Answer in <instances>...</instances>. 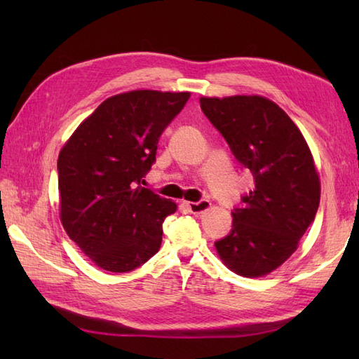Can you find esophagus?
Returning a JSON list of instances; mask_svg holds the SVG:
<instances>
[{"mask_svg":"<svg viewBox=\"0 0 359 359\" xmlns=\"http://www.w3.org/2000/svg\"><path fill=\"white\" fill-rule=\"evenodd\" d=\"M187 207L191 215H201V212L207 211L211 207V203L207 199H202L199 202H187Z\"/></svg>","mask_w":359,"mask_h":359,"instance_id":"obj_1","label":"esophagus"}]
</instances>
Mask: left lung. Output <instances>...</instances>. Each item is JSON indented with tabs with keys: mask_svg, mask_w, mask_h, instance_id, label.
I'll use <instances>...</instances> for the list:
<instances>
[{
	"mask_svg": "<svg viewBox=\"0 0 359 359\" xmlns=\"http://www.w3.org/2000/svg\"><path fill=\"white\" fill-rule=\"evenodd\" d=\"M201 109L255 177L216 250L241 276H264L294 253L315 220L321 187L313 157L293 120L264 97H202Z\"/></svg>",
	"mask_w": 359,
	"mask_h": 359,
	"instance_id": "1",
	"label": "left lung"
}]
</instances>
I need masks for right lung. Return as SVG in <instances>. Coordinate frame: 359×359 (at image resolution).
I'll return each mask as SVG.
<instances>
[{"label": "right lung", "mask_w": 359, "mask_h": 359, "mask_svg": "<svg viewBox=\"0 0 359 359\" xmlns=\"http://www.w3.org/2000/svg\"><path fill=\"white\" fill-rule=\"evenodd\" d=\"M189 93L133 90L104 100L60 151V212L100 269L126 273L154 256L175 203L142 187L165 128Z\"/></svg>", "instance_id": "1"}]
</instances>
